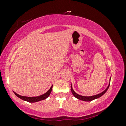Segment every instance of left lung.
Here are the masks:
<instances>
[{"label": "left lung", "mask_w": 126, "mask_h": 126, "mask_svg": "<svg viewBox=\"0 0 126 126\" xmlns=\"http://www.w3.org/2000/svg\"><path fill=\"white\" fill-rule=\"evenodd\" d=\"M110 83H109L108 87H107V89H106L105 90L103 91V92H101V93L98 94L94 95V96H81V95L78 94H77L75 92V91L73 90V88L72 87V85H71V91H72V93L73 94V96H75V97H76L77 98H78V99L81 100H83V101H90L96 99V98H97L98 97H101V96H103V95L104 94L107 92V90H108V89H109V86H110Z\"/></svg>", "instance_id": "left-lung-1"}]
</instances>
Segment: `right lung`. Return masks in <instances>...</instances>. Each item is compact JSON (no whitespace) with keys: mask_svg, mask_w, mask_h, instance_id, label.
<instances>
[{"mask_svg":"<svg viewBox=\"0 0 126 126\" xmlns=\"http://www.w3.org/2000/svg\"><path fill=\"white\" fill-rule=\"evenodd\" d=\"M52 87H53V85L51 86L50 89L46 93L43 94L41 95V96H37V97L22 96H20V95L18 94H17L16 93H15V92H14V93L16 96L20 98H21V99H22L23 100L28 101V102H30V103H34V102H37V101L43 100H45L46 99V98H47L49 96V95L50 94L51 90H52Z\"/></svg>","mask_w":126,"mask_h":126,"instance_id":"obj_1","label":"right lung"}]
</instances>
